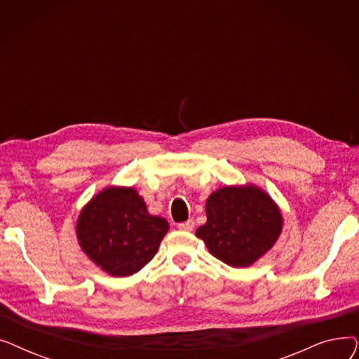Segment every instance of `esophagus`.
Wrapping results in <instances>:
<instances>
[{
    "label": "esophagus",
    "mask_w": 359,
    "mask_h": 359,
    "mask_svg": "<svg viewBox=\"0 0 359 359\" xmlns=\"http://www.w3.org/2000/svg\"><path fill=\"white\" fill-rule=\"evenodd\" d=\"M194 227H195L194 219H187L186 222H180V224L177 225V229L182 230V231H192Z\"/></svg>",
    "instance_id": "34e87169"
}]
</instances>
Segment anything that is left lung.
Segmentation results:
<instances>
[{
  "mask_svg": "<svg viewBox=\"0 0 359 359\" xmlns=\"http://www.w3.org/2000/svg\"><path fill=\"white\" fill-rule=\"evenodd\" d=\"M206 222L196 230L210 253L233 268H248L278 241L284 218L259 186H224L205 203Z\"/></svg>",
  "mask_w": 359,
  "mask_h": 359,
  "instance_id": "left-lung-1",
  "label": "left lung"
}]
</instances>
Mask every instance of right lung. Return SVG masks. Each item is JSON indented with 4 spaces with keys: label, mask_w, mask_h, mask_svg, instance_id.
I'll list each match as a JSON object with an SVG mask.
<instances>
[{
    "label": "right lung",
    "mask_w": 359,
    "mask_h": 359,
    "mask_svg": "<svg viewBox=\"0 0 359 359\" xmlns=\"http://www.w3.org/2000/svg\"><path fill=\"white\" fill-rule=\"evenodd\" d=\"M167 231L168 222L151 215L144 198L128 186H107L93 196L75 227L86 256L116 278L141 271L157 253Z\"/></svg>",
    "instance_id": "1"
}]
</instances>
